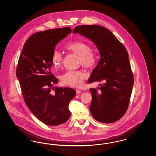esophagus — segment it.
Segmentation results:
<instances>
[{"instance_id": "obj_1", "label": "esophagus", "mask_w": 156, "mask_h": 156, "mask_svg": "<svg viewBox=\"0 0 156 156\" xmlns=\"http://www.w3.org/2000/svg\"><path fill=\"white\" fill-rule=\"evenodd\" d=\"M76 92L77 94H79L81 93V90H80V89H76Z\"/></svg>"}]
</instances>
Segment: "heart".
I'll return each mask as SVG.
<instances>
[{"instance_id":"1","label":"heart","mask_w":156,"mask_h":156,"mask_svg":"<svg viewBox=\"0 0 156 156\" xmlns=\"http://www.w3.org/2000/svg\"><path fill=\"white\" fill-rule=\"evenodd\" d=\"M65 49L77 55L78 64L83 67L91 68L97 62V57L91 51L88 45L81 42L74 41L64 46ZM53 65L56 68L61 67L62 62V56L60 52L55 51L52 55ZM86 76V74L81 71H69L61 76V80L64 83L71 87L81 86Z\"/></svg>"}]
</instances>
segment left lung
<instances>
[{
  "label": "left lung",
  "mask_w": 156,
  "mask_h": 156,
  "mask_svg": "<svg viewBox=\"0 0 156 156\" xmlns=\"http://www.w3.org/2000/svg\"><path fill=\"white\" fill-rule=\"evenodd\" d=\"M75 33L91 40L101 55L88 81L102 82L100 87L90 88L92 97L90 111L99 122L118 121L127 110L134 83L126 48L110 30L101 26H79L73 30Z\"/></svg>",
  "instance_id": "left-lung-1"
}]
</instances>
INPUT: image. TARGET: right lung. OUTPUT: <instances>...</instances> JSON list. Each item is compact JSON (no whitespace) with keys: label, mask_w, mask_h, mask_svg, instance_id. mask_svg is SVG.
Masks as SVG:
<instances>
[{"label":"right lung","mask_w":156,"mask_h":156,"mask_svg":"<svg viewBox=\"0 0 156 156\" xmlns=\"http://www.w3.org/2000/svg\"><path fill=\"white\" fill-rule=\"evenodd\" d=\"M71 31L67 27L34 33L24 44L18 61L16 76L24 102L37 119L49 126L69 119V102L76 95L72 88H54L58 80L50 72L55 45Z\"/></svg>","instance_id":"right-lung-1"}]
</instances>
